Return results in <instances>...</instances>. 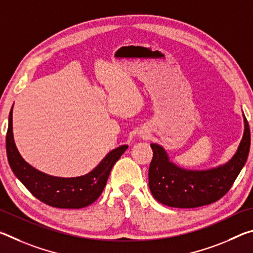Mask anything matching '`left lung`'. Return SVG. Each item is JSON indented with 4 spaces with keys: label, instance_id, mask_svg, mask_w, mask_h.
<instances>
[{
    "label": "left lung",
    "instance_id": "8db88e82",
    "mask_svg": "<svg viewBox=\"0 0 253 253\" xmlns=\"http://www.w3.org/2000/svg\"><path fill=\"white\" fill-rule=\"evenodd\" d=\"M245 131L234 155L225 164L210 169H186L169 161L161 145L151 144L149 190L158 202L172 208L193 209L216 202L228 193L246 165L250 151V128L245 115Z\"/></svg>",
    "mask_w": 253,
    "mask_h": 253
}]
</instances>
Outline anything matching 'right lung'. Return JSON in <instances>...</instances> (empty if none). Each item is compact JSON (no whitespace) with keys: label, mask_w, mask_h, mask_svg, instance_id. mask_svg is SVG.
Returning <instances> with one entry per match:
<instances>
[{"label":"right lung","mask_w":253,"mask_h":253,"mask_svg":"<svg viewBox=\"0 0 253 253\" xmlns=\"http://www.w3.org/2000/svg\"><path fill=\"white\" fill-rule=\"evenodd\" d=\"M12 106L8 115L6 132V154L11 169L21 183L41 202L59 209H81L95 202L106 186L107 179L127 145L113 149L102 158L91 172L77 177H58L34 169L23 160L15 146L12 126Z\"/></svg>","instance_id":"1"}]
</instances>
